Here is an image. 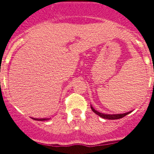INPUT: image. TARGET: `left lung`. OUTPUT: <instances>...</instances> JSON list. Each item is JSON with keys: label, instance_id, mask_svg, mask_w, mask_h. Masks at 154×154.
Masks as SVG:
<instances>
[{"label": "left lung", "instance_id": "left-lung-1", "mask_svg": "<svg viewBox=\"0 0 154 154\" xmlns=\"http://www.w3.org/2000/svg\"><path fill=\"white\" fill-rule=\"evenodd\" d=\"M91 109L96 114H97L98 116H99L100 117L103 118V119H121V118L124 117L126 115H128L129 113L132 112V111H130L128 112H125V113H119V114H106V113H103V112H98L97 110H96L91 105Z\"/></svg>", "mask_w": 154, "mask_h": 154}]
</instances>
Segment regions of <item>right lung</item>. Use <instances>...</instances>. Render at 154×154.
<instances>
[{"mask_svg":"<svg viewBox=\"0 0 154 154\" xmlns=\"http://www.w3.org/2000/svg\"><path fill=\"white\" fill-rule=\"evenodd\" d=\"M31 119H35V120H38V121H45V120H48V119H48V118H43V119L41 118V119H38V118H32V117H31Z\"/></svg>","mask_w":154,"mask_h":154,"instance_id":"1","label":"right lung"}]
</instances>
